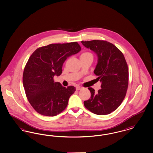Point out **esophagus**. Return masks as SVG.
<instances>
[{"mask_svg": "<svg viewBox=\"0 0 153 153\" xmlns=\"http://www.w3.org/2000/svg\"><path fill=\"white\" fill-rule=\"evenodd\" d=\"M81 89H82V87H81V86H77V87H76V90H77V91H79V90H81Z\"/></svg>", "mask_w": 153, "mask_h": 153, "instance_id": "obj_1", "label": "esophagus"}]
</instances>
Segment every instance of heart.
Wrapping results in <instances>:
<instances>
[{"label":"heart","instance_id":"obj_1","mask_svg":"<svg viewBox=\"0 0 153 153\" xmlns=\"http://www.w3.org/2000/svg\"><path fill=\"white\" fill-rule=\"evenodd\" d=\"M89 56H92L93 57V55H92L91 53L90 52H84L83 53L82 55H81V57H89Z\"/></svg>","mask_w":153,"mask_h":153}]
</instances>
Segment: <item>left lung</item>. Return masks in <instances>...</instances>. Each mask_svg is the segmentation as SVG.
Wrapping results in <instances>:
<instances>
[{
    "instance_id": "obj_1",
    "label": "left lung",
    "mask_w": 153,
    "mask_h": 153,
    "mask_svg": "<svg viewBox=\"0 0 153 153\" xmlns=\"http://www.w3.org/2000/svg\"><path fill=\"white\" fill-rule=\"evenodd\" d=\"M81 43L97 56L94 74L101 82V89L97 93L88 88L91 97L84 102V106L97 115L110 114L121 104L128 89V69L125 57L114 45L106 41L94 40Z\"/></svg>"
}]
</instances>
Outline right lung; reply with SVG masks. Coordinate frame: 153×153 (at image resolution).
I'll use <instances>...</instances> for the list:
<instances>
[{"label": "right lung", "mask_w": 153, "mask_h": 153, "mask_svg": "<svg viewBox=\"0 0 153 153\" xmlns=\"http://www.w3.org/2000/svg\"><path fill=\"white\" fill-rule=\"evenodd\" d=\"M81 49L77 42L51 44L37 48L31 55L24 69L23 84L29 102L38 113L55 116L66 108L76 88L64 87L55 82L53 77L61 74L68 57Z\"/></svg>", "instance_id": "1"}]
</instances>
